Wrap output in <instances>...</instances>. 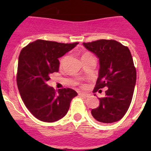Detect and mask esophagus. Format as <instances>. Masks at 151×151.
Instances as JSON below:
<instances>
[{
    "mask_svg": "<svg viewBox=\"0 0 151 151\" xmlns=\"http://www.w3.org/2000/svg\"><path fill=\"white\" fill-rule=\"evenodd\" d=\"M79 96L86 98V97H88V96L89 95H88V93H79Z\"/></svg>",
    "mask_w": 151,
    "mask_h": 151,
    "instance_id": "esophagus-1",
    "label": "esophagus"
}]
</instances>
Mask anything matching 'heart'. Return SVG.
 Listing matches in <instances>:
<instances>
[{
	"label": "heart",
	"mask_w": 151,
	"mask_h": 151,
	"mask_svg": "<svg viewBox=\"0 0 151 151\" xmlns=\"http://www.w3.org/2000/svg\"><path fill=\"white\" fill-rule=\"evenodd\" d=\"M90 55L89 53H85L84 55H83V56H85V55ZM63 60H64V58H62L61 59V60H60V63H63Z\"/></svg>",
	"instance_id": "b5f03b06"
}]
</instances>
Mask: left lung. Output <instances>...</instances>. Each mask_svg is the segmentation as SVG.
Returning <instances> with one entry per match:
<instances>
[{"mask_svg":"<svg viewBox=\"0 0 151 151\" xmlns=\"http://www.w3.org/2000/svg\"><path fill=\"white\" fill-rule=\"evenodd\" d=\"M83 45L99 60L93 91L107 87L105 96L99 98V106L93 109L91 114L100 123L118 121L129 109L136 84V68L130 50L115 40L100 39Z\"/></svg>","mask_w":151,"mask_h":151,"instance_id":"obj_1","label":"left lung"}]
</instances>
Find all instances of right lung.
I'll use <instances>...</instances> for the list:
<instances>
[{
    "label": "right lung",
    "instance_id": "add662e5",
    "mask_svg": "<svg viewBox=\"0 0 151 151\" xmlns=\"http://www.w3.org/2000/svg\"><path fill=\"white\" fill-rule=\"evenodd\" d=\"M77 45L39 39L21 50L17 83L24 104L37 119L49 123L61 119L68 112L72 99L77 96L71 88L55 91L47 84L50 74L58 71L59 58Z\"/></svg>",
    "mask_w": 151,
    "mask_h": 151
}]
</instances>
